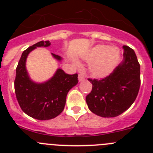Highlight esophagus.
<instances>
[{
  "mask_svg": "<svg viewBox=\"0 0 153 153\" xmlns=\"http://www.w3.org/2000/svg\"><path fill=\"white\" fill-rule=\"evenodd\" d=\"M78 79H79V82H80V81H83V79H84V76H83L82 74H79V76H78Z\"/></svg>",
  "mask_w": 153,
  "mask_h": 153,
  "instance_id": "obj_1",
  "label": "esophagus"
}]
</instances>
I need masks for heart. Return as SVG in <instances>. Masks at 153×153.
Here are the masks:
<instances>
[{
    "instance_id": "b5f03b06",
    "label": "heart",
    "mask_w": 153,
    "mask_h": 153,
    "mask_svg": "<svg viewBox=\"0 0 153 153\" xmlns=\"http://www.w3.org/2000/svg\"><path fill=\"white\" fill-rule=\"evenodd\" d=\"M86 61L90 62L89 68L96 78H104L113 72L120 60V51L117 47L108 45H97L83 55ZM76 66L79 63L74 62Z\"/></svg>"
}]
</instances>
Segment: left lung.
Here are the masks:
<instances>
[{
  "instance_id": "obj_1",
  "label": "left lung",
  "mask_w": 153,
  "mask_h": 153,
  "mask_svg": "<svg viewBox=\"0 0 153 153\" xmlns=\"http://www.w3.org/2000/svg\"><path fill=\"white\" fill-rule=\"evenodd\" d=\"M123 60L104 79H88L93 85L86 97L89 109L101 117H116L129 109L140 86V65L134 51L123 47Z\"/></svg>"
}]
</instances>
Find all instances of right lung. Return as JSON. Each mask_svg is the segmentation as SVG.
Wrapping results in <instances>:
<instances>
[{"mask_svg":"<svg viewBox=\"0 0 153 153\" xmlns=\"http://www.w3.org/2000/svg\"><path fill=\"white\" fill-rule=\"evenodd\" d=\"M51 42L40 41L23 52L16 69L14 90L21 109L29 117L39 120L56 117L64 109L68 92L78 83L77 74L70 75L58 68L54 75L44 83H36L30 77L26 68L27 58L36 47H47ZM58 61L62 57L51 53Z\"/></svg>","mask_w":153,"mask_h":153,"instance_id":"obj_1","label":"right lung"}]
</instances>
